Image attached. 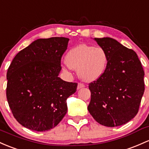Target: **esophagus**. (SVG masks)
Segmentation results:
<instances>
[{
	"mask_svg": "<svg viewBox=\"0 0 149 149\" xmlns=\"http://www.w3.org/2000/svg\"><path fill=\"white\" fill-rule=\"evenodd\" d=\"M85 87V85L83 84L82 83H78V86H77V89H81V88H84Z\"/></svg>",
	"mask_w": 149,
	"mask_h": 149,
	"instance_id": "34e87169",
	"label": "esophagus"
}]
</instances>
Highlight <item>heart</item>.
<instances>
[{
  "label": "heart",
  "instance_id": "1",
  "mask_svg": "<svg viewBox=\"0 0 149 149\" xmlns=\"http://www.w3.org/2000/svg\"><path fill=\"white\" fill-rule=\"evenodd\" d=\"M66 63L77 69L83 81L92 82L103 75L108 63V55L104 48L83 44L70 49L66 56Z\"/></svg>",
  "mask_w": 149,
  "mask_h": 149
}]
</instances>
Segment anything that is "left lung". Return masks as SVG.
I'll return each mask as SVG.
<instances>
[{
    "mask_svg": "<svg viewBox=\"0 0 149 149\" xmlns=\"http://www.w3.org/2000/svg\"><path fill=\"white\" fill-rule=\"evenodd\" d=\"M108 55L102 76L89 83L88 109L95 120L114 127L130 122L138 113L144 93V71L134 50L109 37L95 38Z\"/></svg>",
    "mask_w": 149,
    "mask_h": 149,
    "instance_id": "8db88e82",
    "label": "left lung"
}]
</instances>
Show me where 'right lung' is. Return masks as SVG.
<instances>
[{"label": "right lung", "mask_w": 149, "mask_h": 149, "mask_svg": "<svg viewBox=\"0 0 149 149\" xmlns=\"http://www.w3.org/2000/svg\"><path fill=\"white\" fill-rule=\"evenodd\" d=\"M69 39H39L17 54L7 72L6 97L16 120L26 128L45 132L67 112L66 99L78 83L58 77Z\"/></svg>", "instance_id": "obj_1"}]
</instances>
